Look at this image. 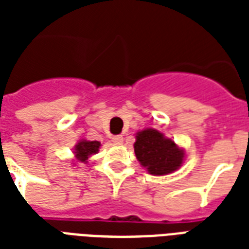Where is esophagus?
<instances>
[{"label":"esophagus","instance_id":"1","mask_svg":"<svg viewBox=\"0 0 249 249\" xmlns=\"http://www.w3.org/2000/svg\"><path fill=\"white\" fill-rule=\"evenodd\" d=\"M111 140H112L113 143L120 144V143H123V141H124V138H123V136H120V134H119V136H112V137H111Z\"/></svg>","mask_w":249,"mask_h":249}]
</instances>
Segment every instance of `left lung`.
Listing matches in <instances>:
<instances>
[{
	"label": "left lung",
	"mask_w": 249,
	"mask_h": 249,
	"mask_svg": "<svg viewBox=\"0 0 249 249\" xmlns=\"http://www.w3.org/2000/svg\"><path fill=\"white\" fill-rule=\"evenodd\" d=\"M134 152L141 165L152 176L173 173L185 158V151L156 129H144L137 133Z\"/></svg>",
	"instance_id": "1"
}]
</instances>
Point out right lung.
<instances>
[{"label": "right lung", "instance_id": "right-lung-1", "mask_svg": "<svg viewBox=\"0 0 249 249\" xmlns=\"http://www.w3.org/2000/svg\"><path fill=\"white\" fill-rule=\"evenodd\" d=\"M99 146H101V142H98V141H80L75 146L76 159L81 163H86V160L89 159L90 155L97 154Z\"/></svg>", "mask_w": 249, "mask_h": 249}]
</instances>
